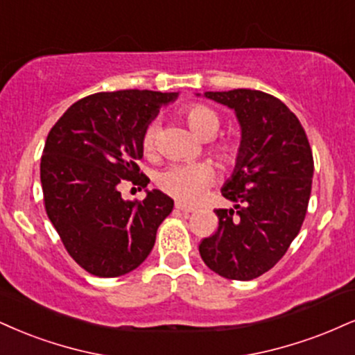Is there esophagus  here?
<instances>
[{
    "label": "esophagus",
    "instance_id": "esophagus-1",
    "mask_svg": "<svg viewBox=\"0 0 355 355\" xmlns=\"http://www.w3.org/2000/svg\"><path fill=\"white\" fill-rule=\"evenodd\" d=\"M175 208H177V210H180L182 213H185V215H189V213L195 211V208L187 207V205H183L182 202H177V203H175Z\"/></svg>",
    "mask_w": 355,
    "mask_h": 355
}]
</instances>
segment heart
<instances>
[{"label":"heart","instance_id":"1","mask_svg":"<svg viewBox=\"0 0 355 355\" xmlns=\"http://www.w3.org/2000/svg\"><path fill=\"white\" fill-rule=\"evenodd\" d=\"M182 117L189 123V127L202 139H210L220 129V115L210 105L189 104L182 110ZM157 134H159V125L155 122L148 123L142 134V150L150 155L155 150ZM210 152L213 153L220 165L232 166L236 164L240 157V145L234 140L223 139L216 140L210 145ZM215 177L213 166L207 162H198V164H185V165H173L160 173L159 183L160 190H164L166 195L180 200L185 203H193L202 191L210 185V182Z\"/></svg>","mask_w":355,"mask_h":355}]
</instances>
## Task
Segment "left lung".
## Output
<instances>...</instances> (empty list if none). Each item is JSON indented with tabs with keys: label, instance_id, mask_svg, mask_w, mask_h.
<instances>
[{
	"label": "left lung",
	"instance_id": "left-lung-1",
	"mask_svg": "<svg viewBox=\"0 0 355 355\" xmlns=\"http://www.w3.org/2000/svg\"><path fill=\"white\" fill-rule=\"evenodd\" d=\"M234 109L241 145L221 195L234 208L215 210L218 230L200 243V256L216 275L250 281L286 254L306 218L314 160L300 119L277 97L251 89L205 92Z\"/></svg>",
	"mask_w": 355,
	"mask_h": 355
}]
</instances>
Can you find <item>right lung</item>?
I'll use <instances>...</instances> for the list:
<instances>
[{
	"mask_svg": "<svg viewBox=\"0 0 355 355\" xmlns=\"http://www.w3.org/2000/svg\"><path fill=\"white\" fill-rule=\"evenodd\" d=\"M177 96L97 92L74 102L49 130L41 157L46 213L71 258L94 276L117 277L139 268L173 210V200L160 190L125 202L119 187L148 185L137 165L144 129Z\"/></svg>",
	"mask_w": 355,
	"mask_h": 355,
	"instance_id": "obj_1",
	"label": "right lung"
}]
</instances>
